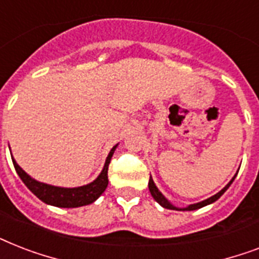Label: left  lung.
<instances>
[{"label":"left lung","instance_id":"obj_1","mask_svg":"<svg viewBox=\"0 0 259 259\" xmlns=\"http://www.w3.org/2000/svg\"><path fill=\"white\" fill-rule=\"evenodd\" d=\"M235 176H237V175H235ZM235 176H234V177H233V180L230 181L229 184L226 185L225 188L222 189V191H219V192H218L217 195H213V196L208 197V199H205V200L200 201V203H195V204H189L188 207H185V208H179V207H175V205H173L172 203H170V201H168V199H165V196H164V195H162V193L160 192V191H158V188H157V187H156V184H154V181H153V179H152V176H150L149 184H148V185H149V191H150V193H152V196H153L154 200L157 201V203H158V204H160V205H162L164 208H168V209H177V211H193V209L201 208V207H204V205L211 204V203H213V201H217L218 199H219V197H221L222 195H223V193L226 192V191H227V188H229L230 185H231V183H233V181H234V179H235Z\"/></svg>","mask_w":259,"mask_h":259}]
</instances>
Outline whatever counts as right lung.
Returning <instances> with one entry per match:
<instances>
[{"label":"right lung","instance_id":"obj_1","mask_svg":"<svg viewBox=\"0 0 259 259\" xmlns=\"http://www.w3.org/2000/svg\"><path fill=\"white\" fill-rule=\"evenodd\" d=\"M115 148H117V145L113 146V149L110 150L101 175L93 183L83 185V187H76V188H62V187H55V185L46 184V183H40V181L32 179L25 170H22L21 166L18 165L14 158H12V160H13L14 169H16L17 175L22 180V183L40 200L47 203V204L55 205V207L74 208V207L91 204V203L97 200L98 197L101 196L102 193L105 192L106 187L109 184V179H107L109 164L111 157H113Z\"/></svg>","mask_w":259,"mask_h":259}]
</instances>
